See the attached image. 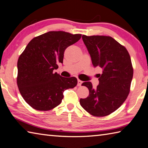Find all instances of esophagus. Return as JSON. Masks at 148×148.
Masks as SVG:
<instances>
[{
    "mask_svg": "<svg viewBox=\"0 0 148 148\" xmlns=\"http://www.w3.org/2000/svg\"><path fill=\"white\" fill-rule=\"evenodd\" d=\"M82 83H83V82L81 81V80H79V79L77 80V86H81Z\"/></svg>",
    "mask_w": 148,
    "mask_h": 148,
    "instance_id": "obj_1",
    "label": "esophagus"
}]
</instances>
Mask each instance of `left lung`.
Wrapping results in <instances>:
<instances>
[{
    "label": "left lung",
    "instance_id": "obj_1",
    "mask_svg": "<svg viewBox=\"0 0 148 148\" xmlns=\"http://www.w3.org/2000/svg\"><path fill=\"white\" fill-rule=\"evenodd\" d=\"M83 41L95 67L102 69L99 85L94 88L91 82L82 83L89 95L81 98V106L95 116H105L116 111L130 93L133 69L126 48L109 36H82Z\"/></svg>",
    "mask_w": 148,
    "mask_h": 148
}]
</instances>
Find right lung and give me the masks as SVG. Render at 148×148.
Returning a JSON list of instances; mask_svg holds the SVG:
<instances>
[{"mask_svg":"<svg viewBox=\"0 0 148 148\" xmlns=\"http://www.w3.org/2000/svg\"><path fill=\"white\" fill-rule=\"evenodd\" d=\"M81 37L63 31L48 32L32 39L21 53L17 83L21 95L32 108L52 109L61 103L64 91L76 87V77H62L53 70L63 63L66 48Z\"/></svg>","mask_w":148,"mask_h":148,"instance_id":"right-lung-1","label":"right lung"}]
</instances>
